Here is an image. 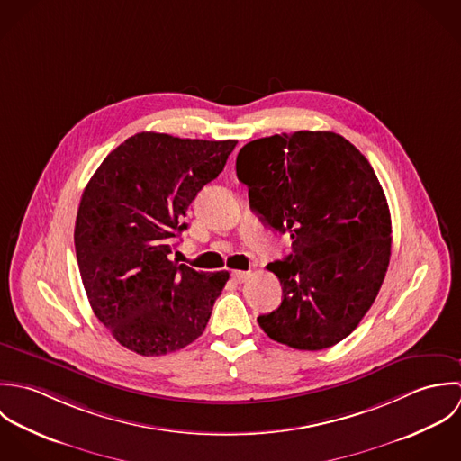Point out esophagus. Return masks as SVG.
<instances>
[{
  "label": "esophagus",
  "instance_id": "obj_1",
  "mask_svg": "<svg viewBox=\"0 0 461 461\" xmlns=\"http://www.w3.org/2000/svg\"><path fill=\"white\" fill-rule=\"evenodd\" d=\"M231 277H233V281L242 283V281H246V279L249 277V273H248V271H233Z\"/></svg>",
  "mask_w": 461,
  "mask_h": 461
}]
</instances>
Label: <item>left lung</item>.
Returning <instances> with one entry per match:
<instances>
[{
	"mask_svg": "<svg viewBox=\"0 0 461 461\" xmlns=\"http://www.w3.org/2000/svg\"><path fill=\"white\" fill-rule=\"evenodd\" d=\"M237 176L262 222L292 239V253L267 266L283 299L260 328L301 351L339 344L367 313L390 262V210L367 158L333 131L281 133L248 142Z\"/></svg>",
	"mask_w": 461,
	"mask_h": 461,
	"instance_id": "left-lung-1",
	"label": "left lung"
}]
</instances>
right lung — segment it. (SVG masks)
I'll return each mask as SVG.
<instances>
[{"instance_id":"right-lung-1","label":"right lung","mask_w":461,"mask_h":461,"mask_svg":"<svg viewBox=\"0 0 461 461\" xmlns=\"http://www.w3.org/2000/svg\"><path fill=\"white\" fill-rule=\"evenodd\" d=\"M235 146L142 131L117 146L86 186L77 260L94 315L126 349L162 357L203 335L230 273H197L169 253L190 203Z\"/></svg>"}]
</instances>
